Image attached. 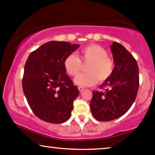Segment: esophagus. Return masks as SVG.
Returning <instances> with one entry per match:
<instances>
[{
  "label": "esophagus",
  "mask_w": 155,
  "mask_h": 155,
  "mask_svg": "<svg viewBox=\"0 0 155 155\" xmlns=\"http://www.w3.org/2000/svg\"><path fill=\"white\" fill-rule=\"evenodd\" d=\"M78 90H79V91L80 92H82V91H84V87H81V86H78Z\"/></svg>",
  "instance_id": "34e87169"
}]
</instances>
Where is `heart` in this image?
<instances>
[{"mask_svg": "<svg viewBox=\"0 0 155 155\" xmlns=\"http://www.w3.org/2000/svg\"><path fill=\"white\" fill-rule=\"evenodd\" d=\"M79 58L69 54L64 60V67L68 74L77 75L81 69V62H90L86 67V73L80 74L74 78V83L81 87L94 86L98 82H104L112 76L114 64L108 53L103 47L91 44L80 51Z\"/></svg>", "mask_w": 155, "mask_h": 155, "instance_id": "obj_1", "label": "heart"}]
</instances>
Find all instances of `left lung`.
<instances>
[{
  "mask_svg": "<svg viewBox=\"0 0 155 155\" xmlns=\"http://www.w3.org/2000/svg\"><path fill=\"white\" fill-rule=\"evenodd\" d=\"M115 64L111 77L100 91H93L90 107L93 117L101 121L114 120L125 114L136 100L139 88V69L136 59L120 43L110 46Z\"/></svg>",
  "mask_w": 155,
  "mask_h": 155,
  "instance_id": "left-lung-1",
  "label": "left lung"
}]
</instances>
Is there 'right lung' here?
I'll return each instance as SVG.
<instances>
[{
	"instance_id": "1",
	"label": "right lung",
	"mask_w": 155,
	"mask_h": 155,
	"mask_svg": "<svg viewBox=\"0 0 155 155\" xmlns=\"http://www.w3.org/2000/svg\"><path fill=\"white\" fill-rule=\"evenodd\" d=\"M79 46L49 41L28 57L22 88L31 110L41 120L61 124L70 118L79 91L66 74L64 60Z\"/></svg>"
}]
</instances>
